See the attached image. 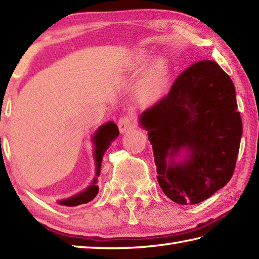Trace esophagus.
<instances>
[{"mask_svg": "<svg viewBox=\"0 0 259 259\" xmlns=\"http://www.w3.org/2000/svg\"><path fill=\"white\" fill-rule=\"evenodd\" d=\"M118 126H119V130H120L121 134L126 133V131H128L129 129H131L134 126L133 116H130V115L122 116V118L119 120Z\"/></svg>", "mask_w": 259, "mask_h": 259, "instance_id": "esophagus-1", "label": "esophagus"}]
</instances>
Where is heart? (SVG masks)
<instances>
[{
	"label": "heart",
	"mask_w": 259,
	"mask_h": 259,
	"mask_svg": "<svg viewBox=\"0 0 259 259\" xmlns=\"http://www.w3.org/2000/svg\"><path fill=\"white\" fill-rule=\"evenodd\" d=\"M147 58L148 53L146 50H138L134 54L130 60L131 67H139L143 65ZM167 82V67L164 60L157 59L150 65V67L146 70L141 76L139 88L141 93L148 98H156L164 92Z\"/></svg>",
	"instance_id": "obj_1"
}]
</instances>
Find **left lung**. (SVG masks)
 I'll return each instance as SVG.
<instances>
[{"label": "left lung", "instance_id": "8db88e82", "mask_svg": "<svg viewBox=\"0 0 259 259\" xmlns=\"http://www.w3.org/2000/svg\"><path fill=\"white\" fill-rule=\"evenodd\" d=\"M139 124L148 131L160 189L175 203H200L230 181L242 123L235 85L213 60L185 69Z\"/></svg>", "mask_w": 259, "mask_h": 259}]
</instances>
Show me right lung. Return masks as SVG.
Returning <instances> with one entry per match:
<instances>
[{
  "mask_svg": "<svg viewBox=\"0 0 259 259\" xmlns=\"http://www.w3.org/2000/svg\"><path fill=\"white\" fill-rule=\"evenodd\" d=\"M119 136V129L118 126L112 121L106 122L105 124L101 125L100 128L95 131V134L92 136V141L94 145V160L96 165V173L95 177L84 191L77 193L76 195H73L68 197V199H64L57 201L58 204L65 205V206H76L79 204L89 203L90 201H92L96 194L99 193V186L96 185L98 183V177L100 176L101 171V164H102L103 155L109 148L111 143Z\"/></svg>",
  "mask_w": 259,
  "mask_h": 259,
  "instance_id": "right-lung-1",
  "label": "right lung"
}]
</instances>
